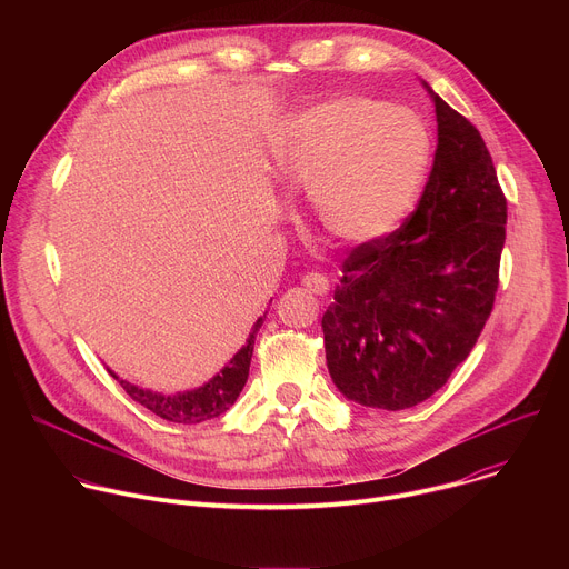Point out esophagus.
<instances>
[{"label": "esophagus", "mask_w": 569, "mask_h": 569, "mask_svg": "<svg viewBox=\"0 0 569 569\" xmlns=\"http://www.w3.org/2000/svg\"><path fill=\"white\" fill-rule=\"evenodd\" d=\"M301 283H303L310 292H315V295H327V292L331 290L329 279L323 277V274H319V272H308V274H303Z\"/></svg>", "instance_id": "1"}]
</instances>
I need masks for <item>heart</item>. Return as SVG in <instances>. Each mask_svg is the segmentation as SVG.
Returning a JSON list of instances; mask_svg holds the SVG:
<instances>
[{"label":"heart","mask_w":569,"mask_h":569,"mask_svg":"<svg viewBox=\"0 0 569 569\" xmlns=\"http://www.w3.org/2000/svg\"><path fill=\"white\" fill-rule=\"evenodd\" d=\"M430 159V130L417 112L360 94L295 112L272 141L281 189L308 191L315 222L345 246H369L400 227Z\"/></svg>","instance_id":"obj_1"}]
</instances>
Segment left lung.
<instances>
[{"instance_id":"1","label":"left lung","mask_w":569,"mask_h":569,"mask_svg":"<svg viewBox=\"0 0 569 569\" xmlns=\"http://www.w3.org/2000/svg\"><path fill=\"white\" fill-rule=\"evenodd\" d=\"M437 150L417 211L358 246L321 317L336 387L365 408L408 410L468 358L500 283L507 198L479 130L423 83Z\"/></svg>"}]
</instances>
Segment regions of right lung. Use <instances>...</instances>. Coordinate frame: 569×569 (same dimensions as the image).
<instances>
[{
    "instance_id": "1",
    "label": "right lung",
    "mask_w": 569,
    "mask_h": 569,
    "mask_svg": "<svg viewBox=\"0 0 569 569\" xmlns=\"http://www.w3.org/2000/svg\"><path fill=\"white\" fill-rule=\"evenodd\" d=\"M263 317L257 319L246 347H242L229 360V365H224L220 369V373H216L209 382H204L198 389L178 391V393H159V391L141 389V387H137L128 380H121L114 371H110V369L108 371H110L112 378L119 380V385L126 389V393L132 400L143 405L146 410H150L159 419L171 421V423H180V426H196V423H202V421H211V419L224 415L236 402L242 387H246L248 376H250L252 353H254V340H257L259 329L263 327Z\"/></svg>"
}]
</instances>
